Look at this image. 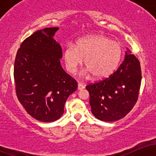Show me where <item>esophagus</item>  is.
<instances>
[{
  "mask_svg": "<svg viewBox=\"0 0 156 156\" xmlns=\"http://www.w3.org/2000/svg\"><path fill=\"white\" fill-rule=\"evenodd\" d=\"M84 88V85L83 84H81V83H78V90H82Z\"/></svg>",
  "mask_w": 156,
  "mask_h": 156,
  "instance_id": "1",
  "label": "esophagus"
}]
</instances>
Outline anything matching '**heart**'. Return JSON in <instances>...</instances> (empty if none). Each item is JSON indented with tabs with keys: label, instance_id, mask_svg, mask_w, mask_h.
Listing matches in <instances>:
<instances>
[{
	"label": "heart",
	"instance_id": "obj_1",
	"mask_svg": "<svg viewBox=\"0 0 156 156\" xmlns=\"http://www.w3.org/2000/svg\"><path fill=\"white\" fill-rule=\"evenodd\" d=\"M122 45L104 35H90L77 41L76 46L67 45L63 53L66 66L75 73L84 59L87 74L102 78L112 73L120 63Z\"/></svg>",
	"mask_w": 156,
	"mask_h": 156
}]
</instances>
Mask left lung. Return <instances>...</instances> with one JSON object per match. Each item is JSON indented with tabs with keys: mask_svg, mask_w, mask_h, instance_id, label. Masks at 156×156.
<instances>
[{
	"mask_svg": "<svg viewBox=\"0 0 156 156\" xmlns=\"http://www.w3.org/2000/svg\"><path fill=\"white\" fill-rule=\"evenodd\" d=\"M141 78L139 59L126 53L113 73L86 86L93 115L103 122H114L126 116L137 101Z\"/></svg>",
	"mask_w": 156,
	"mask_h": 156,
	"instance_id": "1",
	"label": "left lung"
}]
</instances>
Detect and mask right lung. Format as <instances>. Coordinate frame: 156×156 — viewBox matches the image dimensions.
I'll return each instance as SVG.
<instances>
[{"label": "right lung", "instance_id": "obj_1", "mask_svg": "<svg viewBox=\"0 0 156 156\" xmlns=\"http://www.w3.org/2000/svg\"><path fill=\"white\" fill-rule=\"evenodd\" d=\"M57 30L46 28L25 39L14 62L17 98L31 117L43 122L59 119L69 96L78 88L60 65L62 48L53 38Z\"/></svg>", "mask_w": 156, "mask_h": 156}]
</instances>
